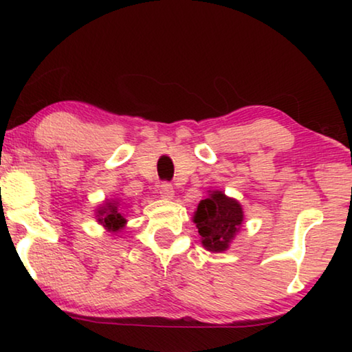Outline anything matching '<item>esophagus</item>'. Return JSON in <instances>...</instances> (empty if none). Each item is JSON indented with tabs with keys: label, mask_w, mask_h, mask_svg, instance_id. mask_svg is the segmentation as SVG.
<instances>
[{
	"label": "esophagus",
	"mask_w": 352,
	"mask_h": 352,
	"mask_svg": "<svg viewBox=\"0 0 352 352\" xmlns=\"http://www.w3.org/2000/svg\"><path fill=\"white\" fill-rule=\"evenodd\" d=\"M174 194H175L174 186H172V184L168 182H163L162 186H160V195H162L163 199L170 200L172 197H174Z\"/></svg>",
	"instance_id": "obj_1"
}]
</instances>
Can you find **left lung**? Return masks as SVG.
Returning a JSON list of instances; mask_svg holds the SVG:
<instances>
[{
	"label": "left lung",
	"mask_w": 352,
	"mask_h": 352,
	"mask_svg": "<svg viewBox=\"0 0 352 352\" xmlns=\"http://www.w3.org/2000/svg\"><path fill=\"white\" fill-rule=\"evenodd\" d=\"M243 220V211L234 199L214 190L201 200L195 211L194 222L201 236V243L210 252H225L233 241Z\"/></svg>",
	"instance_id": "8db88e82"
}]
</instances>
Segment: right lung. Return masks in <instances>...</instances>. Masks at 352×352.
Returning a JSON list of instances; mask_svg holds the SVG:
<instances>
[{
  "label": "right lung",
  "mask_w": 352,
  "mask_h": 352,
  "mask_svg": "<svg viewBox=\"0 0 352 352\" xmlns=\"http://www.w3.org/2000/svg\"><path fill=\"white\" fill-rule=\"evenodd\" d=\"M98 217L99 222L109 231H119L126 223V219L118 208V204H110V201H105V205L98 211Z\"/></svg>",
  "instance_id": "right-lung-1"
}]
</instances>
